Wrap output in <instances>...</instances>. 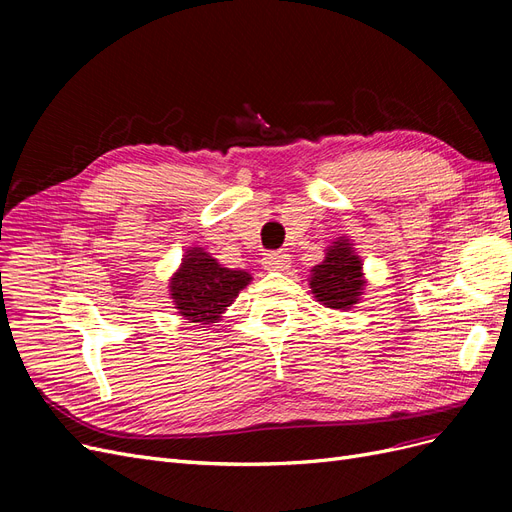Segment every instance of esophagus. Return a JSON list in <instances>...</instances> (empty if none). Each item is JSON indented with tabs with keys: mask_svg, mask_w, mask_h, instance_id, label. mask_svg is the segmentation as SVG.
I'll list each match as a JSON object with an SVG mask.
<instances>
[{
	"mask_svg": "<svg viewBox=\"0 0 512 512\" xmlns=\"http://www.w3.org/2000/svg\"><path fill=\"white\" fill-rule=\"evenodd\" d=\"M262 265L269 271H282L290 265V254L282 252V250H275V252H267L265 258H262Z\"/></svg>",
	"mask_w": 512,
	"mask_h": 512,
	"instance_id": "obj_1",
	"label": "esophagus"
}]
</instances>
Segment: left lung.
I'll return each instance as SVG.
<instances>
[{"mask_svg":"<svg viewBox=\"0 0 512 512\" xmlns=\"http://www.w3.org/2000/svg\"><path fill=\"white\" fill-rule=\"evenodd\" d=\"M361 269V260L354 254L352 243L339 239L329 247L322 265L312 269L309 286L320 303L333 309H348L359 301L365 286Z\"/></svg>","mask_w":512,"mask_h":512,"instance_id":"left-lung-1","label":"left lung"}]
</instances>
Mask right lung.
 Segmentation results:
<instances>
[{
	"label": "right lung",
	"instance_id": "1",
	"mask_svg": "<svg viewBox=\"0 0 512 512\" xmlns=\"http://www.w3.org/2000/svg\"><path fill=\"white\" fill-rule=\"evenodd\" d=\"M250 280V273L226 269L200 247H194L170 280V297L185 320L209 324L220 318Z\"/></svg>",
	"mask_w": 512,
	"mask_h": 512
}]
</instances>
